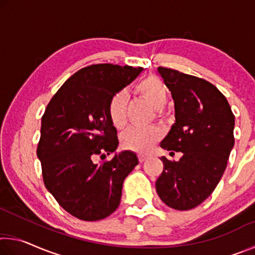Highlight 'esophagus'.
I'll return each mask as SVG.
<instances>
[{"label":"esophagus","mask_w":255,"mask_h":255,"mask_svg":"<svg viewBox=\"0 0 255 255\" xmlns=\"http://www.w3.org/2000/svg\"><path fill=\"white\" fill-rule=\"evenodd\" d=\"M148 157L146 156V155H143V154H139L138 155V161H139V163H143V162H145L146 159H147Z\"/></svg>","instance_id":"obj_1"}]
</instances>
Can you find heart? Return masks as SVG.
Returning a JSON list of instances; mask_svg holds the SVG:
<instances>
[{"mask_svg":"<svg viewBox=\"0 0 255 255\" xmlns=\"http://www.w3.org/2000/svg\"><path fill=\"white\" fill-rule=\"evenodd\" d=\"M135 92L144 98L155 109H162L167 100V92L158 77L149 75L135 85ZM108 116L112 126L122 129L127 122V94L117 92L108 103ZM162 138V130L156 126L146 128L130 127L123 133L122 144L126 149L136 153H148Z\"/></svg>","mask_w":255,"mask_h":255,"instance_id":"heart-1","label":"heart"}]
</instances>
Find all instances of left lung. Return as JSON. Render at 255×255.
Listing matches in <instances>:
<instances>
[{"instance_id":"obj_1","label":"left lung","mask_w":255,"mask_h":255,"mask_svg":"<svg viewBox=\"0 0 255 255\" xmlns=\"http://www.w3.org/2000/svg\"><path fill=\"white\" fill-rule=\"evenodd\" d=\"M158 73L175 108V123L161 147L183 155L178 162L161 158L164 167L155 187L171 208L192 209L222 179L235 141V117L225 96L210 82L163 66Z\"/></svg>"}]
</instances>
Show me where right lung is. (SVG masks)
<instances>
[{"instance_id": "1", "label": "right lung", "mask_w": 255, "mask_h": 255, "mask_svg": "<svg viewBox=\"0 0 255 255\" xmlns=\"http://www.w3.org/2000/svg\"><path fill=\"white\" fill-rule=\"evenodd\" d=\"M141 70L112 64L81 68L60 86L42 115L37 156L45 187L62 208L81 221H100L114 213L124 180L138 164L129 150L99 164L93 159L117 148L108 103Z\"/></svg>"}]
</instances>
